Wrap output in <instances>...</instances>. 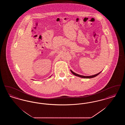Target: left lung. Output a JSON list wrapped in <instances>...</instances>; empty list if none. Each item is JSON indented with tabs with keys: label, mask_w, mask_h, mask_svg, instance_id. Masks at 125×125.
<instances>
[{
	"label": "left lung",
	"mask_w": 125,
	"mask_h": 125,
	"mask_svg": "<svg viewBox=\"0 0 125 125\" xmlns=\"http://www.w3.org/2000/svg\"><path fill=\"white\" fill-rule=\"evenodd\" d=\"M71 72H72V73L74 74V75L76 76H78V77H80L83 78H92L95 77V76H96L97 75H98L100 73H101V72H99V73L95 74V75H91V76H83V75H80V74H77L75 73H74L71 70Z\"/></svg>",
	"instance_id": "8db88e82"
}]
</instances>
